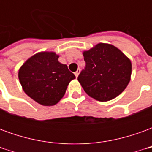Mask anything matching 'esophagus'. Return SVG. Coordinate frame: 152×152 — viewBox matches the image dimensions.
<instances>
[{
	"instance_id": "34e87169",
	"label": "esophagus",
	"mask_w": 152,
	"mask_h": 152,
	"mask_svg": "<svg viewBox=\"0 0 152 152\" xmlns=\"http://www.w3.org/2000/svg\"><path fill=\"white\" fill-rule=\"evenodd\" d=\"M79 73H80V69H77V71L75 72V76H76V77H78V76H79Z\"/></svg>"
}]
</instances>
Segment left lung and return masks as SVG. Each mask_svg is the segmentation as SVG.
<instances>
[{
  "instance_id": "left-lung-1",
  "label": "left lung",
  "mask_w": 152,
  "mask_h": 152,
  "mask_svg": "<svg viewBox=\"0 0 152 152\" xmlns=\"http://www.w3.org/2000/svg\"><path fill=\"white\" fill-rule=\"evenodd\" d=\"M86 68L78 76L85 92L107 102L120 95L130 81V59L112 45L99 43L83 52Z\"/></svg>"
}]
</instances>
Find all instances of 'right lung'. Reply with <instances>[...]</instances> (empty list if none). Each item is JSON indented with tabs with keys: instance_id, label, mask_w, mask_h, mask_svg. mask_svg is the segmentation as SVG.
Here are the masks:
<instances>
[{
	"instance_id": "1",
	"label": "right lung",
	"mask_w": 152,
	"mask_h": 152,
	"mask_svg": "<svg viewBox=\"0 0 152 152\" xmlns=\"http://www.w3.org/2000/svg\"><path fill=\"white\" fill-rule=\"evenodd\" d=\"M58 57L54 52H40L29 58L18 71L23 91L41 105L57 104L70 81L76 78L66 64L58 62Z\"/></svg>"
}]
</instances>
